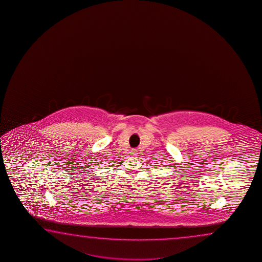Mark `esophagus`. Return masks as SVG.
Here are the masks:
<instances>
[{
    "mask_svg": "<svg viewBox=\"0 0 262 262\" xmlns=\"http://www.w3.org/2000/svg\"><path fill=\"white\" fill-rule=\"evenodd\" d=\"M130 153L134 156L138 155V151H137V149H132V150L130 151Z\"/></svg>",
    "mask_w": 262,
    "mask_h": 262,
    "instance_id": "obj_1",
    "label": "esophagus"
}]
</instances>
